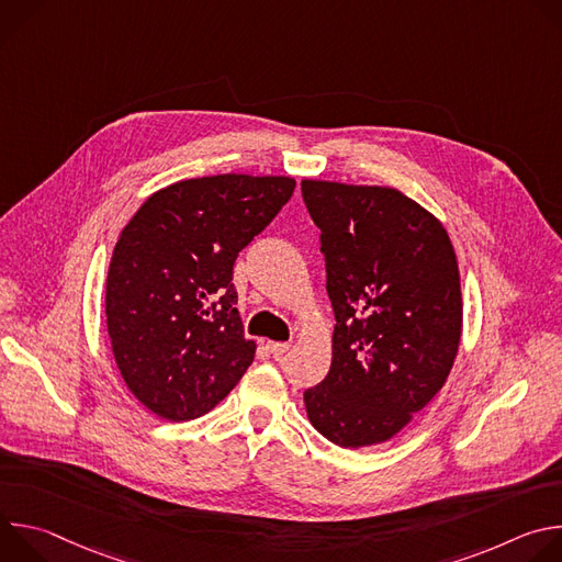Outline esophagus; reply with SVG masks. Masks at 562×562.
I'll return each mask as SVG.
<instances>
[{
  "label": "esophagus",
  "instance_id": "esophagus-1",
  "mask_svg": "<svg viewBox=\"0 0 562 562\" xmlns=\"http://www.w3.org/2000/svg\"><path fill=\"white\" fill-rule=\"evenodd\" d=\"M267 351L271 356H282L289 351V342H267Z\"/></svg>",
  "mask_w": 562,
  "mask_h": 562
}]
</instances>
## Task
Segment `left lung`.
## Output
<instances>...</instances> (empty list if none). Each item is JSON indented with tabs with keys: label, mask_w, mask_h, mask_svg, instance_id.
Here are the masks:
<instances>
[{
	"label": "left lung",
	"mask_w": 562,
	"mask_h": 562,
	"mask_svg": "<svg viewBox=\"0 0 562 562\" xmlns=\"http://www.w3.org/2000/svg\"><path fill=\"white\" fill-rule=\"evenodd\" d=\"M336 313L327 378L304 391L311 425L345 447L386 442L442 389L462 293L438 217L389 187L302 180Z\"/></svg>",
	"instance_id": "8db88e82"
}]
</instances>
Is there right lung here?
Listing matches in <instances>:
<instances>
[{"mask_svg": "<svg viewBox=\"0 0 562 562\" xmlns=\"http://www.w3.org/2000/svg\"><path fill=\"white\" fill-rule=\"evenodd\" d=\"M293 189L284 176L182 180L155 191L120 233L106 327L126 386L155 416L209 414L251 367L233 265Z\"/></svg>", "mask_w": 562, "mask_h": 562, "instance_id": "obj_1", "label": "right lung"}]
</instances>
